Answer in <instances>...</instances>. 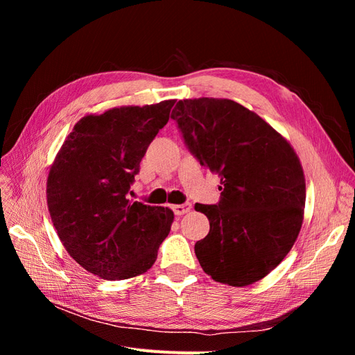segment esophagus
<instances>
[{
    "instance_id": "esophagus-1",
    "label": "esophagus",
    "mask_w": 355,
    "mask_h": 355,
    "mask_svg": "<svg viewBox=\"0 0 355 355\" xmlns=\"http://www.w3.org/2000/svg\"><path fill=\"white\" fill-rule=\"evenodd\" d=\"M175 211L176 216H182V214H185L191 210V204L189 202H185V204H176V206L171 207Z\"/></svg>"
}]
</instances>
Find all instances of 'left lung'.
Here are the masks:
<instances>
[{"label":"left lung","instance_id":"8db88e82","mask_svg":"<svg viewBox=\"0 0 355 355\" xmlns=\"http://www.w3.org/2000/svg\"><path fill=\"white\" fill-rule=\"evenodd\" d=\"M171 118L200 164L220 178L218 206L196 204L210 222L209 234L196 243L202 271L234 287L262 280L302 228L305 175L293 146L231 99L179 101Z\"/></svg>","mask_w":355,"mask_h":355}]
</instances>
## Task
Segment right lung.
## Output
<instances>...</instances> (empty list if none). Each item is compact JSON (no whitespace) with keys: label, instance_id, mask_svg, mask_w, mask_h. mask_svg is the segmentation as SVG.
<instances>
[{"label":"right lung","instance_id":"obj_1","mask_svg":"<svg viewBox=\"0 0 355 355\" xmlns=\"http://www.w3.org/2000/svg\"><path fill=\"white\" fill-rule=\"evenodd\" d=\"M175 102L84 115L50 166L53 227L72 259L103 280L146 272L170 232L171 209L132 201L127 192Z\"/></svg>","mask_w":355,"mask_h":355}]
</instances>
